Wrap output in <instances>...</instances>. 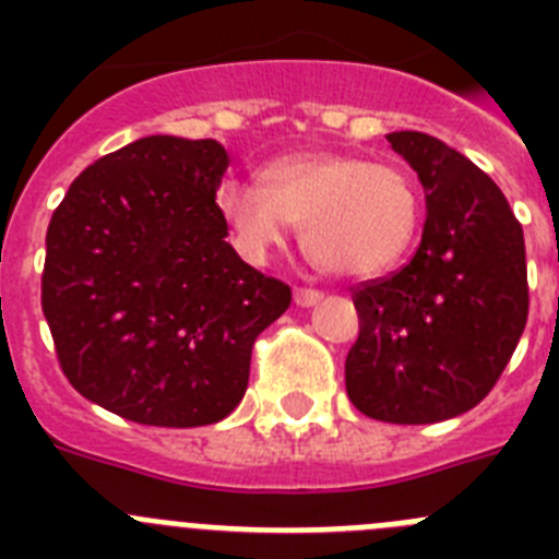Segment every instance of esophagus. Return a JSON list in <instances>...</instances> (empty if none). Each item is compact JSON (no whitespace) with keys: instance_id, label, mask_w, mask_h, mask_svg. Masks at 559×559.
Masks as SVG:
<instances>
[{"instance_id":"obj_1","label":"esophagus","mask_w":559,"mask_h":559,"mask_svg":"<svg viewBox=\"0 0 559 559\" xmlns=\"http://www.w3.org/2000/svg\"><path fill=\"white\" fill-rule=\"evenodd\" d=\"M322 299H324V294L316 288H296L294 290V302L299 305V308H310V305L322 302Z\"/></svg>"}]
</instances>
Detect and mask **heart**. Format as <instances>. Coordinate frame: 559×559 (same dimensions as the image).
I'll list each match as a JSON object with an SVG mask.
<instances>
[{"instance_id":"obj_1","label":"heart","mask_w":559,"mask_h":559,"mask_svg":"<svg viewBox=\"0 0 559 559\" xmlns=\"http://www.w3.org/2000/svg\"><path fill=\"white\" fill-rule=\"evenodd\" d=\"M263 185L231 179L218 204L237 243L260 257L302 224L308 257L328 274L369 280L408 254L419 229V190L406 170L353 153H290L260 173Z\"/></svg>"}]
</instances>
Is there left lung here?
Segmentation results:
<instances>
[{
  "label": "left lung",
  "instance_id": "left-lung-1",
  "mask_svg": "<svg viewBox=\"0 0 559 559\" xmlns=\"http://www.w3.org/2000/svg\"><path fill=\"white\" fill-rule=\"evenodd\" d=\"M386 140L426 187L428 218L403 269L353 288L360 330L344 378L360 414L426 426L478 406L510 364L530 316L526 246L467 156L419 131Z\"/></svg>",
  "mask_w": 559,
  "mask_h": 559
}]
</instances>
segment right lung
Wrapping results in <instances>:
<instances>
[{"label":"right lung","instance_id":"obj_1","mask_svg":"<svg viewBox=\"0 0 559 559\" xmlns=\"http://www.w3.org/2000/svg\"><path fill=\"white\" fill-rule=\"evenodd\" d=\"M215 140L145 136L72 181L52 212L41 310L63 374L131 423L210 426L249 386L257 335L290 288L226 243Z\"/></svg>","mask_w":559,"mask_h":559}]
</instances>
